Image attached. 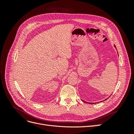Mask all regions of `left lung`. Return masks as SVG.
<instances>
[{
    "instance_id": "left-lung-1",
    "label": "left lung",
    "mask_w": 134,
    "mask_h": 134,
    "mask_svg": "<svg viewBox=\"0 0 134 134\" xmlns=\"http://www.w3.org/2000/svg\"><path fill=\"white\" fill-rule=\"evenodd\" d=\"M114 46H115V47H116V46H115V45H114ZM117 53H118V52H117ZM105 100H106V99H105ZM83 102H86V103H87V102H85V101H84V100H83Z\"/></svg>"
}]
</instances>
